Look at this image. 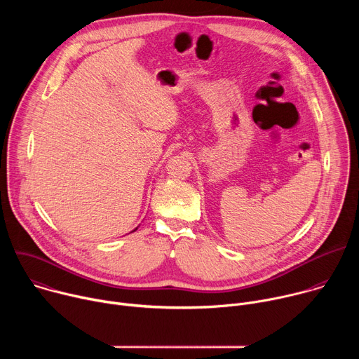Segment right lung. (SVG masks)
I'll return each mask as SVG.
<instances>
[{
	"mask_svg": "<svg viewBox=\"0 0 359 359\" xmlns=\"http://www.w3.org/2000/svg\"><path fill=\"white\" fill-rule=\"evenodd\" d=\"M135 230H136V229H135ZM135 230H133V231H135Z\"/></svg>",
	"mask_w": 359,
	"mask_h": 359,
	"instance_id": "right-lung-1",
	"label": "right lung"
}]
</instances>
